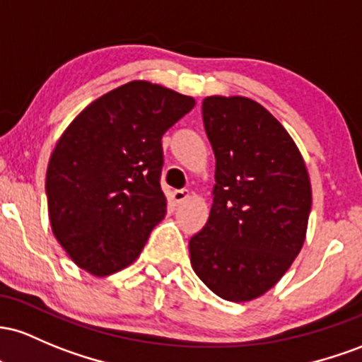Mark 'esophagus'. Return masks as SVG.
I'll use <instances>...</instances> for the list:
<instances>
[{"label": "esophagus", "mask_w": 362, "mask_h": 362, "mask_svg": "<svg viewBox=\"0 0 362 362\" xmlns=\"http://www.w3.org/2000/svg\"><path fill=\"white\" fill-rule=\"evenodd\" d=\"M188 197H189L188 189H176V192L173 193V198L176 203H182Z\"/></svg>", "instance_id": "1"}]
</instances>
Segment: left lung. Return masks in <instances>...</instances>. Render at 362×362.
Wrapping results in <instances>:
<instances>
[{
  "label": "left lung",
  "instance_id": "8db88e82",
  "mask_svg": "<svg viewBox=\"0 0 362 362\" xmlns=\"http://www.w3.org/2000/svg\"><path fill=\"white\" fill-rule=\"evenodd\" d=\"M215 153L214 203L189 239L194 274L218 298L246 303L270 291L306 239L311 182L298 145L247 97L203 99Z\"/></svg>",
  "mask_w": 362,
  "mask_h": 362
}]
</instances>
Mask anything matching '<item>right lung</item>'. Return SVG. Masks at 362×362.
<instances>
[{
    "instance_id": "1",
    "label": "right lung",
    "mask_w": 362,
    "mask_h": 362,
    "mask_svg": "<svg viewBox=\"0 0 362 362\" xmlns=\"http://www.w3.org/2000/svg\"><path fill=\"white\" fill-rule=\"evenodd\" d=\"M193 107V97L133 80L64 129L47 164V210L52 234L80 269L105 277L140 257L168 209L162 135Z\"/></svg>"
}]
</instances>
